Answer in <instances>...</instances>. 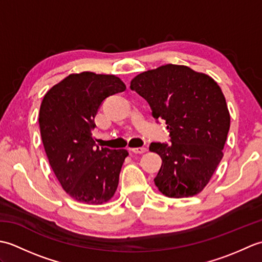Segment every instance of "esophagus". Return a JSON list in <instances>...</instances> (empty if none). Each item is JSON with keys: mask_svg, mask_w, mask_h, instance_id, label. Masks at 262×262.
Returning <instances> with one entry per match:
<instances>
[{"mask_svg": "<svg viewBox=\"0 0 262 262\" xmlns=\"http://www.w3.org/2000/svg\"><path fill=\"white\" fill-rule=\"evenodd\" d=\"M147 151V148L145 146H142V147H133L130 148V152L135 153V154H143Z\"/></svg>", "mask_w": 262, "mask_h": 262, "instance_id": "34e87169", "label": "esophagus"}]
</instances>
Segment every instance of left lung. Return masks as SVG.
<instances>
[{"instance_id":"8db88e82","label":"left lung","mask_w":262,"mask_h":262,"mask_svg":"<svg viewBox=\"0 0 262 262\" xmlns=\"http://www.w3.org/2000/svg\"><path fill=\"white\" fill-rule=\"evenodd\" d=\"M130 89L165 120L171 143H152L162 165L154 182L171 198L191 197L209 182L223 158L230 113L220 85L185 65L166 64L138 74Z\"/></svg>"}]
</instances>
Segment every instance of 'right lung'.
I'll use <instances>...</instances> for the list:
<instances>
[{
  "instance_id": "add662e5",
  "label": "right lung",
  "mask_w": 262,
  "mask_h": 262,
  "mask_svg": "<svg viewBox=\"0 0 262 262\" xmlns=\"http://www.w3.org/2000/svg\"><path fill=\"white\" fill-rule=\"evenodd\" d=\"M126 90L119 77L70 74L42 99L39 127L45 152L64 190L76 202L101 205L114 197L126 149L96 145L94 117L105 98Z\"/></svg>"
}]
</instances>
